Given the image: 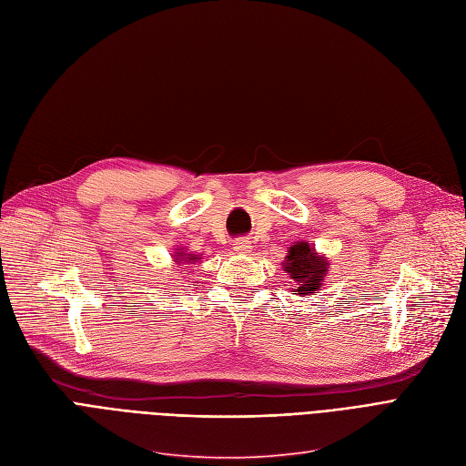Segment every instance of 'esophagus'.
Instances as JSON below:
<instances>
[{
	"instance_id": "1",
	"label": "esophagus",
	"mask_w": 466,
	"mask_h": 466,
	"mask_svg": "<svg viewBox=\"0 0 466 466\" xmlns=\"http://www.w3.org/2000/svg\"><path fill=\"white\" fill-rule=\"evenodd\" d=\"M232 246H234V251H238V253H249L251 251V242L248 238H236Z\"/></svg>"
}]
</instances>
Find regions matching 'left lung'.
<instances>
[{
    "label": "left lung",
    "mask_w": 466,
    "mask_h": 466,
    "mask_svg": "<svg viewBox=\"0 0 466 466\" xmlns=\"http://www.w3.org/2000/svg\"><path fill=\"white\" fill-rule=\"evenodd\" d=\"M326 268H329V263L322 257H317L307 242L291 246L286 255L284 270L299 284V296L317 294L322 286V279L326 277Z\"/></svg>",
    "instance_id": "8db88e82"
}]
</instances>
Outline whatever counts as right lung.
<instances>
[{"label":"right lung","mask_w":466,"mask_h":466,"mask_svg":"<svg viewBox=\"0 0 466 466\" xmlns=\"http://www.w3.org/2000/svg\"><path fill=\"white\" fill-rule=\"evenodd\" d=\"M178 255H180V261H182V259H186V253H178ZM180 261H178V263H180ZM187 261H194V263H196V261H198V257H196V255H189V257H187ZM187 261H186V263H187Z\"/></svg>","instance_id":"right-lung-1"}]
</instances>
